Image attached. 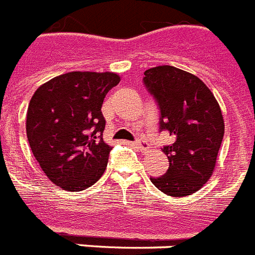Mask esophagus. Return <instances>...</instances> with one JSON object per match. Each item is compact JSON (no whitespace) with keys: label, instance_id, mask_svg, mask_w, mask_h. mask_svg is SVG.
I'll list each match as a JSON object with an SVG mask.
<instances>
[{"label":"esophagus","instance_id":"esophagus-1","mask_svg":"<svg viewBox=\"0 0 255 255\" xmlns=\"http://www.w3.org/2000/svg\"><path fill=\"white\" fill-rule=\"evenodd\" d=\"M134 145H136V147H138V149L142 151H146L147 149H149V145H147L146 141L144 140H137L136 142H134Z\"/></svg>","mask_w":255,"mask_h":255}]
</instances>
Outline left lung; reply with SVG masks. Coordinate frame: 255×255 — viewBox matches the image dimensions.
Wrapping results in <instances>:
<instances>
[{
    "label": "left lung",
    "mask_w": 255,
    "mask_h": 255,
    "mask_svg": "<svg viewBox=\"0 0 255 255\" xmlns=\"http://www.w3.org/2000/svg\"><path fill=\"white\" fill-rule=\"evenodd\" d=\"M145 87L157 100L160 131L174 142L163 147L167 174L150 177L164 194L185 197L200 190L211 177L224 136V119L217 98L196 75L174 66L144 72Z\"/></svg>",
    "instance_id": "1"
}]
</instances>
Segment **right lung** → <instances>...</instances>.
<instances>
[{
    "label": "right lung",
    "instance_id": "right-lung-1",
    "mask_svg": "<svg viewBox=\"0 0 255 255\" xmlns=\"http://www.w3.org/2000/svg\"><path fill=\"white\" fill-rule=\"evenodd\" d=\"M115 72L72 71L37 88L27 110V138L44 174L61 189L79 192L104 175L113 147L102 138V104L119 84Z\"/></svg>",
    "mask_w": 255,
    "mask_h": 255
}]
</instances>
